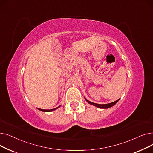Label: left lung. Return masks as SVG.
I'll return each instance as SVG.
<instances>
[{"label": "left lung", "instance_id": "8db88e82", "mask_svg": "<svg viewBox=\"0 0 153 153\" xmlns=\"http://www.w3.org/2000/svg\"><path fill=\"white\" fill-rule=\"evenodd\" d=\"M85 100L89 103V104H91V105H94V106H95V107H98V108H110V107H111L112 106H114V105H115V104L118 102V101L119 100V99L118 100H116V101H115V102H111V103H107V104H98V103H93V102H90V101H89L87 99H86L85 98Z\"/></svg>", "mask_w": 153, "mask_h": 153}]
</instances>
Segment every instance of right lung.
Instances as JSON below:
<instances>
[{"label":"right lung","mask_w":153,"mask_h":153,"mask_svg":"<svg viewBox=\"0 0 153 153\" xmlns=\"http://www.w3.org/2000/svg\"><path fill=\"white\" fill-rule=\"evenodd\" d=\"M59 107H60V106H59V107H56V108H53V109H51V110H43V109H40V108H38V109L39 110L42 111H44V112H50V111H53V110H56L57 108H58Z\"/></svg>","instance_id":"obj_1"}]
</instances>
